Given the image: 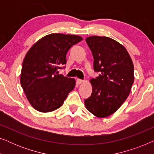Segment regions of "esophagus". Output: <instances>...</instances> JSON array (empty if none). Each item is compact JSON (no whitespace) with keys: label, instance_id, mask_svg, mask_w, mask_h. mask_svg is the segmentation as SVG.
<instances>
[{"label":"esophagus","instance_id":"obj_1","mask_svg":"<svg viewBox=\"0 0 154 154\" xmlns=\"http://www.w3.org/2000/svg\"><path fill=\"white\" fill-rule=\"evenodd\" d=\"M76 82H77L78 84H81V83L83 82V80H81V79H78L76 80Z\"/></svg>","mask_w":154,"mask_h":154}]
</instances>
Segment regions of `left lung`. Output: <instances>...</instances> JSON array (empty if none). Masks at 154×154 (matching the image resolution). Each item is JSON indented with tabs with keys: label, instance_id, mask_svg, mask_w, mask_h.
<instances>
[{
	"label": "left lung",
	"instance_id": "left-lung-1",
	"mask_svg": "<svg viewBox=\"0 0 154 154\" xmlns=\"http://www.w3.org/2000/svg\"><path fill=\"white\" fill-rule=\"evenodd\" d=\"M98 77L90 80L92 92L85 100L86 108L98 118L113 114L129 95L134 83V66L123 45L111 38L93 35L86 38Z\"/></svg>",
	"mask_w": 154,
	"mask_h": 154
}]
</instances>
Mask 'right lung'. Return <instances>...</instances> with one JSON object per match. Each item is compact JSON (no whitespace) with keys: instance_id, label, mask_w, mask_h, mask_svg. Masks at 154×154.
<instances>
[{"instance_id":"right-lung-1","label":"right lung","mask_w":154,"mask_h":154,"mask_svg":"<svg viewBox=\"0 0 154 154\" xmlns=\"http://www.w3.org/2000/svg\"><path fill=\"white\" fill-rule=\"evenodd\" d=\"M82 40L79 35L51 33L38 40L27 52L20 83L35 110L44 113L56 110L73 90L75 79L59 74L58 70L64 68L69 50Z\"/></svg>"}]
</instances>
